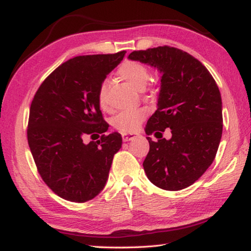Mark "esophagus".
<instances>
[{
  "label": "esophagus",
  "mask_w": 251,
  "mask_h": 251,
  "mask_svg": "<svg viewBox=\"0 0 251 251\" xmlns=\"http://www.w3.org/2000/svg\"><path fill=\"white\" fill-rule=\"evenodd\" d=\"M122 137H123V142H129V141H133V139H135L136 137H137V134L123 133Z\"/></svg>",
  "instance_id": "1"
}]
</instances>
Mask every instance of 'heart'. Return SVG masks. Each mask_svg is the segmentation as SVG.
I'll return each instance as SVG.
<instances>
[{
	"label": "heart",
	"mask_w": 251,
	"mask_h": 251,
	"mask_svg": "<svg viewBox=\"0 0 251 251\" xmlns=\"http://www.w3.org/2000/svg\"><path fill=\"white\" fill-rule=\"evenodd\" d=\"M117 75L137 91H143L150 79V72L146 67L141 63L133 61L123 63L117 71ZM106 93H107V83L104 82L101 83L99 90V103L101 108H106L107 106ZM146 116L147 110L145 108L123 110L114 117L113 125L123 133H131L139 128Z\"/></svg>",
	"instance_id": "obj_1"
}]
</instances>
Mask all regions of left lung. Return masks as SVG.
<instances>
[{
    "label": "left lung",
    "instance_id": "8db88e82",
    "mask_svg": "<svg viewBox=\"0 0 251 251\" xmlns=\"http://www.w3.org/2000/svg\"><path fill=\"white\" fill-rule=\"evenodd\" d=\"M128 58L161 74L157 110L147 122L146 134L172 130L171 140L147 137L150 151L144 171L161 189H184L201 178L218 151L223 134L219 88L209 71L179 49L165 45L134 50Z\"/></svg>",
    "mask_w": 251,
    "mask_h": 251
}]
</instances>
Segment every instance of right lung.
<instances>
[{
  "label": "right lung",
  "mask_w": 251,
  "mask_h": 251,
  "mask_svg": "<svg viewBox=\"0 0 251 251\" xmlns=\"http://www.w3.org/2000/svg\"><path fill=\"white\" fill-rule=\"evenodd\" d=\"M125 53L69 59L46 77L32 100L29 150L42 179L66 201L85 202L96 197L122 147L121 134L104 135L108 124L101 115L99 90ZM99 133L103 134L99 141L82 142L85 134Z\"/></svg>",
  "instance_id": "obj_1"
}]
</instances>
